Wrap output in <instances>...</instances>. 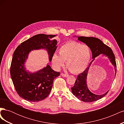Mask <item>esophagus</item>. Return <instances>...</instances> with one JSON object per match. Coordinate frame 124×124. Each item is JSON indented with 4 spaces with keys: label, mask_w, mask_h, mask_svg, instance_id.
<instances>
[{
    "label": "esophagus",
    "mask_w": 124,
    "mask_h": 124,
    "mask_svg": "<svg viewBox=\"0 0 124 124\" xmlns=\"http://www.w3.org/2000/svg\"><path fill=\"white\" fill-rule=\"evenodd\" d=\"M61 76H62V77H66V78H67V77H68L69 76V75H68V74H67L62 73V74H61Z\"/></svg>",
    "instance_id": "esophagus-1"
}]
</instances>
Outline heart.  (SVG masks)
<instances>
[{
  "instance_id": "heart-1",
  "label": "heart",
  "mask_w": 124,
  "mask_h": 124,
  "mask_svg": "<svg viewBox=\"0 0 124 124\" xmlns=\"http://www.w3.org/2000/svg\"><path fill=\"white\" fill-rule=\"evenodd\" d=\"M59 55L54 53L52 62L56 69L65 64L73 73L84 71L89 65L91 59V50L86 44H82L76 41L68 42L60 47Z\"/></svg>"
}]
</instances>
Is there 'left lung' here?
Segmentation results:
<instances>
[{"mask_svg": "<svg viewBox=\"0 0 124 124\" xmlns=\"http://www.w3.org/2000/svg\"><path fill=\"white\" fill-rule=\"evenodd\" d=\"M78 40L85 43L89 47L92 53L93 60L90 62L88 67L84 70V72L78 75L74 86L71 88V91L77 98L83 101V102H93L103 98L107 94L109 90L102 95H96L89 91L87 84V77L89 69L95 58L100 55L102 54V56H106L108 58L112 65L115 67L114 69L116 74V63L115 56L111 48L104 44L102 41L98 38L92 37H78Z\"/></svg>", "mask_w": 124, "mask_h": 124, "instance_id": "1", "label": "left lung"}]
</instances>
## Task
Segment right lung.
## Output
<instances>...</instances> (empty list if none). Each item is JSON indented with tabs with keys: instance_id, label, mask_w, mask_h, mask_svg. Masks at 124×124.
<instances>
[{
	"instance_id": "right-lung-1",
	"label": "right lung",
	"mask_w": 124,
	"mask_h": 124,
	"mask_svg": "<svg viewBox=\"0 0 124 124\" xmlns=\"http://www.w3.org/2000/svg\"><path fill=\"white\" fill-rule=\"evenodd\" d=\"M56 35L38 34L22 42L15 50L11 62L10 74L16 92L21 98L37 102L49 95L55 78L60 73L55 71L47 63L46 66L34 72L26 70L25 63L30 52L46 50L49 62L57 47V41L52 39Z\"/></svg>"
}]
</instances>
